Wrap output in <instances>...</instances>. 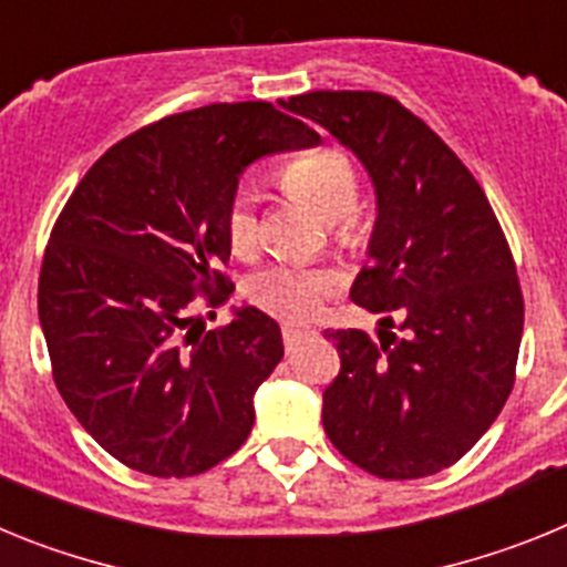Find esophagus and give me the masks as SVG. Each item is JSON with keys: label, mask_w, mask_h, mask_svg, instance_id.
Masks as SVG:
<instances>
[{"label": "esophagus", "mask_w": 567, "mask_h": 567, "mask_svg": "<svg viewBox=\"0 0 567 567\" xmlns=\"http://www.w3.org/2000/svg\"><path fill=\"white\" fill-rule=\"evenodd\" d=\"M280 334H284V346H287V349H295L309 332L307 329L295 327V323H284V327H280Z\"/></svg>", "instance_id": "esophagus-1"}]
</instances>
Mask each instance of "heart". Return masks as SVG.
<instances>
[{
  "mask_svg": "<svg viewBox=\"0 0 567 567\" xmlns=\"http://www.w3.org/2000/svg\"><path fill=\"white\" fill-rule=\"evenodd\" d=\"M280 182L295 195L312 204L332 227L340 244H358L363 235L354 204H358V169L338 147H318L284 164ZM227 240L238 255L252 252L260 235L258 207L249 189H238L227 207ZM338 278L332 269L307 264H275L249 284V298L260 309L287 320H307L323 298L334 292Z\"/></svg>",
  "mask_w": 567,
  "mask_h": 567,
  "instance_id": "b5f03b06",
  "label": "heart"
}]
</instances>
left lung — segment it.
Segmentation results:
<instances>
[{"instance_id": "8db88e82", "label": "left lung", "mask_w": 567, "mask_h": 567, "mask_svg": "<svg viewBox=\"0 0 567 567\" xmlns=\"http://www.w3.org/2000/svg\"><path fill=\"white\" fill-rule=\"evenodd\" d=\"M284 107L352 150L378 195L372 264L349 295L383 312L385 329L380 343L327 329L340 372L323 392V429L380 480L437 474L471 452L514 389L525 303L503 227L454 150L398 99L315 90Z\"/></svg>"}]
</instances>
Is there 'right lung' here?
<instances>
[{
	"mask_svg": "<svg viewBox=\"0 0 567 567\" xmlns=\"http://www.w3.org/2000/svg\"><path fill=\"white\" fill-rule=\"evenodd\" d=\"M320 135L269 102L207 104L135 130L64 204L39 275V323L59 394L127 468L193 477L238 452L252 398L284 358L255 307L221 329L195 309L233 292L227 207L260 155Z\"/></svg>",
	"mask_w": 567,
	"mask_h": 567,
	"instance_id": "add662e5",
	"label": "right lung"
}]
</instances>
